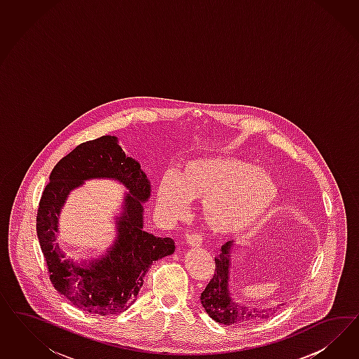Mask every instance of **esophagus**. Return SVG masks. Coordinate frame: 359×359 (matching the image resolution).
<instances>
[{
	"mask_svg": "<svg viewBox=\"0 0 359 359\" xmlns=\"http://www.w3.org/2000/svg\"><path fill=\"white\" fill-rule=\"evenodd\" d=\"M187 245L191 248H200L203 245V238H201V236H198L196 233L189 234V236H187Z\"/></svg>",
	"mask_w": 359,
	"mask_h": 359,
	"instance_id": "1",
	"label": "esophagus"
}]
</instances>
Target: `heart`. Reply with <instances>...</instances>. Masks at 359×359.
<instances>
[{
    "mask_svg": "<svg viewBox=\"0 0 359 359\" xmlns=\"http://www.w3.org/2000/svg\"><path fill=\"white\" fill-rule=\"evenodd\" d=\"M278 197V185L266 170L234 156L189 161L176 175L162 176L156 204L168 219L183 216L191 200L203 201L208 226L219 234H237L257 225Z\"/></svg>",
    "mask_w": 359,
    "mask_h": 359,
    "instance_id": "b5f03b06",
    "label": "heart"
}]
</instances>
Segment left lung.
Masks as SVG:
<instances>
[{
  "mask_svg": "<svg viewBox=\"0 0 359 359\" xmlns=\"http://www.w3.org/2000/svg\"><path fill=\"white\" fill-rule=\"evenodd\" d=\"M234 246V241H229L221 246L219 255L215 258V275L203 291L200 300L204 311L216 323L224 325H249L271 317L279 305L275 308H257L238 303L231 297L229 282Z\"/></svg>",
  "mask_w": 359,
  "mask_h": 359,
  "instance_id": "1",
  "label": "left lung"
}]
</instances>
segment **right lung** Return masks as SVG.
Segmentation results:
<instances>
[{
	"instance_id": "obj_1",
	"label": "right lung",
	"mask_w": 359,
	"mask_h": 359,
	"mask_svg": "<svg viewBox=\"0 0 359 359\" xmlns=\"http://www.w3.org/2000/svg\"><path fill=\"white\" fill-rule=\"evenodd\" d=\"M93 178L116 180L128 189L116 217V237L98 259L67 260L55 243L58 217L69 194ZM150 196L147 175L114 135L79 144L55 165L39 201L36 234L50 280L71 304L92 315L123 312L137 300L152 263L174 254V239L143 229V203Z\"/></svg>"
}]
</instances>
